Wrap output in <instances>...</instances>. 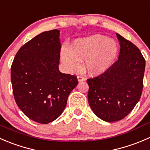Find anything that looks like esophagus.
Returning <instances> with one entry per match:
<instances>
[{
  "mask_svg": "<svg viewBox=\"0 0 150 150\" xmlns=\"http://www.w3.org/2000/svg\"><path fill=\"white\" fill-rule=\"evenodd\" d=\"M77 80H78V81H83L85 80V79L83 76H77Z\"/></svg>",
  "mask_w": 150,
  "mask_h": 150,
  "instance_id": "1",
  "label": "esophagus"
}]
</instances>
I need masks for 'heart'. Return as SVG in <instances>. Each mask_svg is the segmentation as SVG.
<instances>
[{"label":"heart","instance_id":"1","mask_svg":"<svg viewBox=\"0 0 150 150\" xmlns=\"http://www.w3.org/2000/svg\"><path fill=\"white\" fill-rule=\"evenodd\" d=\"M118 54V45L112 38L103 35H90L76 39L69 49L60 52V60L66 71L77 72L83 63L89 75L98 76L106 72L113 64Z\"/></svg>","mask_w":150,"mask_h":150}]
</instances>
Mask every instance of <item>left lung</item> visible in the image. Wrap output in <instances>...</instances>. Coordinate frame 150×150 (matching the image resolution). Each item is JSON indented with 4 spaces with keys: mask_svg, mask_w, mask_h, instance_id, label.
<instances>
[{
    "mask_svg": "<svg viewBox=\"0 0 150 150\" xmlns=\"http://www.w3.org/2000/svg\"><path fill=\"white\" fill-rule=\"evenodd\" d=\"M118 60L106 72L87 80L88 102L95 115L109 122L125 117L139 102L143 90L145 60L130 41L117 33Z\"/></svg>",
    "mask_w": 150,
    "mask_h": 150,
    "instance_id": "8db88e82",
    "label": "left lung"
}]
</instances>
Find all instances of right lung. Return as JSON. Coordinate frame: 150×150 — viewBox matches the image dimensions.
Wrapping results in <instances>:
<instances>
[{"mask_svg": "<svg viewBox=\"0 0 150 150\" xmlns=\"http://www.w3.org/2000/svg\"><path fill=\"white\" fill-rule=\"evenodd\" d=\"M60 30L38 34L16 54L11 68L14 99L32 120L47 124L60 116L78 84L75 76L59 71Z\"/></svg>", "mask_w": 150, "mask_h": 150, "instance_id": "1", "label": "right lung"}]
</instances>
